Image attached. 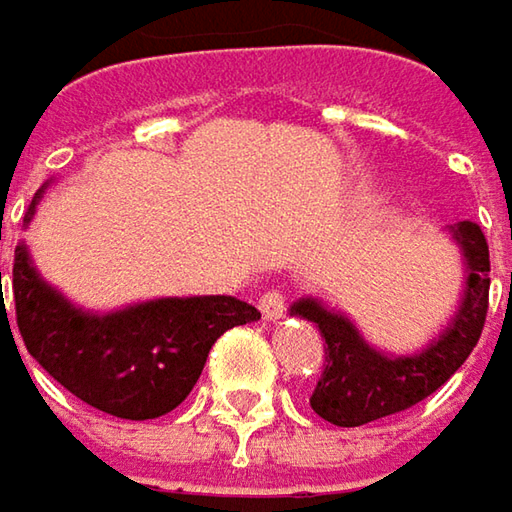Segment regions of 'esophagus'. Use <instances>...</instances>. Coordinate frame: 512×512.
Wrapping results in <instances>:
<instances>
[{
	"label": "esophagus",
	"instance_id": "obj_1",
	"mask_svg": "<svg viewBox=\"0 0 512 512\" xmlns=\"http://www.w3.org/2000/svg\"><path fill=\"white\" fill-rule=\"evenodd\" d=\"M288 308V294L282 288H270L265 294L259 296V311L265 320H279Z\"/></svg>",
	"mask_w": 512,
	"mask_h": 512
}]
</instances>
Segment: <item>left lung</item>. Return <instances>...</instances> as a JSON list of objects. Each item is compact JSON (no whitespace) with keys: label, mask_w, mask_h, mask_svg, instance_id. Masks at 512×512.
Instances as JSON below:
<instances>
[{"label":"left lung","mask_w":512,"mask_h":512,"mask_svg":"<svg viewBox=\"0 0 512 512\" xmlns=\"http://www.w3.org/2000/svg\"><path fill=\"white\" fill-rule=\"evenodd\" d=\"M452 233L464 250L470 270L467 291L452 325L438 337V343L423 348L421 354L386 357L369 348L345 317L325 311L314 299L296 302L294 314L317 322L328 345L325 366L311 395V409L322 421L334 426H363L380 421L426 400L464 366L487 320L490 250L475 221H461Z\"/></svg>","instance_id":"8db88e82"}]
</instances>
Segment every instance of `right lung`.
Masks as SVG:
<instances>
[{
  "label": "right lung",
  "instance_id": "obj_1",
  "mask_svg": "<svg viewBox=\"0 0 512 512\" xmlns=\"http://www.w3.org/2000/svg\"><path fill=\"white\" fill-rule=\"evenodd\" d=\"M37 198L25 221L34 216ZM11 288L28 354L71 395L126 421L172 412L192 392L218 337L262 317L236 296L158 299L94 317L39 279L25 247L13 253Z\"/></svg>",
  "mask_w": 512,
  "mask_h": 512
}]
</instances>
